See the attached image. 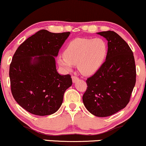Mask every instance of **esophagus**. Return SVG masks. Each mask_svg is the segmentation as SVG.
Here are the masks:
<instances>
[{
    "instance_id": "1",
    "label": "esophagus",
    "mask_w": 146,
    "mask_h": 146,
    "mask_svg": "<svg viewBox=\"0 0 146 146\" xmlns=\"http://www.w3.org/2000/svg\"><path fill=\"white\" fill-rule=\"evenodd\" d=\"M72 78L73 83H76L77 80H78V77H77L76 76H74V75H72Z\"/></svg>"
}]
</instances>
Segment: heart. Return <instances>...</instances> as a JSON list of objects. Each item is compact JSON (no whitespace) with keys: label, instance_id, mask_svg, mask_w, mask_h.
I'll list each match as a JSON object with an SVG mask.
<instances>
[{"label":"heart","instance_id":"1","mask_svg":"<svg viewBox=\"0 0 146 146\" xmlns=\"http://www.w3.org/2000/svg\"><path fill=\"white\" fill-rule=\"evenodd\" d=\"M107 52L106 42L100 38H76L68 43L64 54L58 56V63L67 71L74 64L85 75L97 71L104 63Z\"/></svg>","mask_w":146,"mask_h":146}]
</instances>
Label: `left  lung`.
I'll return each instance as SVG.
<instances>
[{
    "instance_id": "obj_1",
    "label": "left lung",
    "mask_w": 146,
    "mask_h": 146,
    "mask_svg": "<svg viewBox=\"0 0 146 146\" xmlns=\"http://www.w3.org/2000/svg\"><path fill=\"white\" fill-rule=\"evenodd\" d=\"M108 41L106 61L86 80L83 104L97 117L112 115L126 107L136 83V66L128 44L112 31L98 33Z\"/></svg>"
}]
</instances>
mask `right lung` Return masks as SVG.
Listing matches in <instances>:
<instances>
[{
  "mask_svg": "<svg viewBox=\"0 0 146 146\" xmlns=\"http://www.w3.org/2000/svg\"><path fill=\"white\" fill-rule=\"evenodd\" d=\"M70 34L40 30L20 44L13 54L9 66L12 95L31 113L44 116L55 113L66 90L72 85L70 74L56 72L54 59Z\"/></svg>",
  "mask_w": 146,
  "mask_h": 146,
  "instance_id": "1",
  "label": "right lung"
}]
</instances>
